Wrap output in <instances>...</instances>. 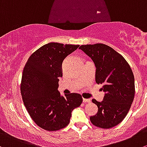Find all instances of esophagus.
Segmentation results:
<instances>
[{
  "mask_svg": "<svg viewBox=\"0 0 147 147\" xmlns=\"http://www.w3.org/2000/svg\"><path fill=\"white\" fill-rule=\"evenodd\" d=\"M83 102H85V103H89V102H91V100H90V99L84 98L83 99Z\"/></svg>",
  "mask_w": 147,
  "mask_h": 147,
  "instance_id": "34e87169",
  "label": "esophagus"
}]
</instances>
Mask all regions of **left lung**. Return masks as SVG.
<instances>
[{
	"instance_id": "left-lung-1",
	"label": "left lung",
	"mask_w": 147,
	"mask_h": 147,
	"mask_svg": "<svg viewBox=\"0 0 147 147\" xmlns=\"http://www.w3.org/2000/svg\"><path fill=\"white\" fill-rule=\"evenodd\" d=\"M94 61L96 83L102 84L105 92L100 102L93 99L98 112L90 117L92 123L102 128L118 125L128 114L135 94L133 71L125 58L110 46L101 43L79 47Z\"/></svg>"
}]
</instances>
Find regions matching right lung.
Here are the masks:
<instances>
[{
	"mask_svg": "<svg viewBox=\"0 0 147 147\" xmlns=\"http://www.w3.org/2000/svg\"><path fill=\"white\" fill-rule=\"evenodd\" d=\"M79 46L47 43L34 52L25 64L20 85L22 100L33 121L46 131L67 126L71 112L83 101L79 94L63 97L58 90L63 61Z\"/></svg>",
	"mask_w": 147,
	"mask_h": 147,
	"instance_id": "obj_1",
	"label": "right lung"
}]
</instances>
